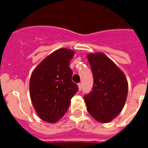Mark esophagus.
I'll return each mask as SVG.
<instances>
[{"instance_id":"34e87169","label":"esophagus","mask_w":148,"mask_h":148,"mask_svg":"<svg viewBox=\"0 0 148 148\" xmlns=\"http://www.w3.org/2000/svg\"><path fill=\"white\" fill-rule=\"evenodd\" d=\"M78 88H79V90H81V89H82V83L78 84Z\"/></svg>"}]
</instances>
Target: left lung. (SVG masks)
Returning <instances> with one entry per match:
<instances>
[{
    "instance_id": "8db88e82",
    "label": "left lung",
    "mask_w": 148,
    "mask_h": 148,
    "mask_svg": "<svg viewBox=\"0 0 148 148\" xmlns=\"http://www.w3.org/2000/svg\"><path fill=\"white\" fill-rule=\"evenodd\" d=\"M92 71V90L84 95L88 113L97 121L108 123L124 108L128 90L124 74L103 53L87 56Z\"/></svg>"
}]
</instances>
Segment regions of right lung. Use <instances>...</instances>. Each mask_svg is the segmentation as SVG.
Masks as SVG:
<instances>
[{"label":"right lung","mask_w":148,"mask_h":148,"mask_svg":"<svg viewBox=\"0 0 148 148\" xmlns=\"http://www.w3.org/2000/svg\"><path fill=\"white\" fill-rule=\"evenodd\" d=\"M74 54L71 50H57L43 60L31 74V101L38 116L45 121H59L78 91V87L71 80L73 71L69 67Z\"/></svg>","instance_id":"right-lung-1"}]
</instances>
